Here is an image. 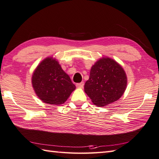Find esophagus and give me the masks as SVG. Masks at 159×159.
Segmentation results:
<instances>
[{
  "instance_id": "34e87169",
  "label": "esophagus",
  "mask_w": 159,
  "mask_h": 159,
  "mask_svg": "<svg viewBox=\"0 0 159 159\" xmlns=\"http://www.w3.org/2000/svg\"><path fill=\"white\" fill-rule=\"evenodd\" d=\"M84 82L77 83V84H76V87L77 88H83L84 87Z\"/></svg>"
}]
</instances>
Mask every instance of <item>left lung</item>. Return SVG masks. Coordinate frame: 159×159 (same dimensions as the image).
Wrapping results in <instances>:
<instances>
[{
  "mask_svg": "<svg viewBox=\"0 0 159 159\" xmlns=\"http://www.w3.org/2000/svg\"><path fill=\"white\" fill-rule=\"evenodd\" d=\"M127 86L126 74L120 65L110 58H102L93 65L84 91L92 102L106 106L120 98Z\"/></svg>",
  "mask_w": 159,
  "mask_h": 159,
  "instance_id": "obj_1",
  "label": "left lung"
}]
</instances>
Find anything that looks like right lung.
<instances>
[{
	"label": "right lung",
	"mask_w": 159,
	"mask_h": 159,
	"mask_svg": "<svg viewBox=\"0 0 159 159\" xmlns=\"http://www.w3.org/2000/svg\"><path fill=\"white\" fill-rule=\"evenodd\" d=\"M32 86L40 100L50 104H63L75 86L61 65L51 57L38 65L32 75Z\"/></svg>",
	"instance_id": "add662e5"
}]
</instances>
